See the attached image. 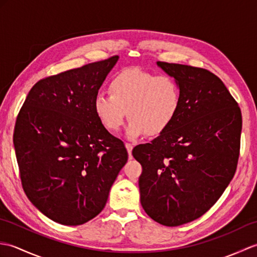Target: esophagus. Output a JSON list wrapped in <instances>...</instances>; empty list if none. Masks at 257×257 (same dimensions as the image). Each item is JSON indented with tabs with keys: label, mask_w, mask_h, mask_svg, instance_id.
<instances>
[{
	"label": "esophagus",
	"mask_w": 257,
	"mask_h": 257,
	"mask_svg": "<svg viewBox=\"0 0 257 257\" xmlns=\"http://www.w3.org/2000/svg\"><path fill=\"white\" fill-rule=\"evenodd\" d=\"M125 148H127L128 155H129V157H130V156H132V151H133V149H134V145H132V144H125Z\"/></svg>",
	"instance_id": "34e87169"
}]
</instances>
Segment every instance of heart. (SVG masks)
<instances>
[{
	"label": "heart",
	"mask_w": 257,
	"mask_h": 257,
	"mask_svg": "<svg viewBox=\"0 0 257 257\" xmlns=\"http://www.w3.org/2000/svg\"><path fill=\"white\" fill-rule=\"evenodd\" d=\"M111 95L98 92L92 108L99 122L116 133L124 119L132 118L125 130L128 139L144 135L158 136L176 120L181 108L179 81L170 75H157L139 68L124 69L109 84Z\"/></svg>",
	"instance_id": "obj_1"
}]
</instances>
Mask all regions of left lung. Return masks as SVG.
Segmentation results:
<instances>
[{
    "label": "left lung",
    "instance_id": "8db88e82",
    "mask_svg": "<svg viewBox=\"0 0 257 257\" xmlns=\"http://www.w3.org/2000/svg\"><path fill=\"white\" fill-rule=\"evenodd\" d=\"M181 87L176 120L150 144L135 147L140 202L152 220L178 226L214 205L236 171L242 132L237 102L209 70L157 62Z\"/></svg>",
    "mask_w": 257,
    "mask_h": 257
}]
</instances>
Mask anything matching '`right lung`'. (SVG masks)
I'll return each mask as SVG.
<instances>
[{"label": "right lung", "mask_w": 257, "mask_h": 257, "mask_svg": "<svg viewBox=\"0 0 257 257\" xmlns=\"http://www.w3.org/2000/svg\"><path fill=\"white\" fill-rule=\"evenodd\" d=\"M118 58L37 81L16 118L13 143L25 194L59 224L80 225L99 214L128 160L122 141L92 108Z\"/></svg>", "instance_id": "right-lung-1"}]
</instances>
